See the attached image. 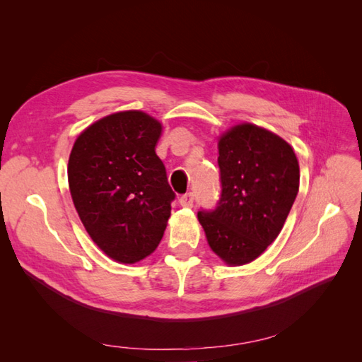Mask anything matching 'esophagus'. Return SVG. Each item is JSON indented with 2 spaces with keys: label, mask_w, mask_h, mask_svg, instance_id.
<instances>
[{
  "label": "esophagus",
  "mask_w": 362,
  "mask_h": 362,
  "mask_svg": "<svg viewBox=\"0 0 362 362\" xmlns=\"http://www.w3.org/2000/svg\"><path fill=\"white\" fill-rule=\"evenodd\" d=\"M193 202H194V194L193 193H185V194H182L181 198H180L181 206L190 208V206H193Z\"/></svg>",
  "instance_id": "esophagus-1"
}]
</instances>
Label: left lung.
I'll list each match as a JSON object with an SVG mask.
<instances>
[{"mask_svg":"<svg viewBox=\"0 0 362 362\" xmlns=\"http://www.w3.org/2000/svg\"><path fill=\"white\" fill-rule=\"evenodd\" d=\"M222 198L199 211L206 242L226 266L257 259L275 242L299 192V161L288 141L243 122L217 141Z\"/></svg>","mask_w":362,"mask_h":362,"instance_id":"obj_1","label":"left lung"}]
</instances>
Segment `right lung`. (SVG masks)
Listing matches in <instances>:
<instances>
[{"instance_id": "add662e5", "label": "right lung", "mask_w": 362, "mask_h": 362, "mask_svg": "<svg viewBox=\"0 0 362 362\" xmlns=\"http://www.w3.org/2000/svg\"><path fill=\"white\" fill-rule=\"evenodd\" d=\"M160 120L140 110L101 117L76 137L68 161L69 192L87 234L122 264L160 245L175 198L156 154Z\"/></svg>"}]
</instances>
